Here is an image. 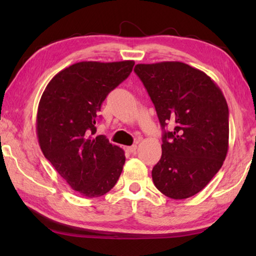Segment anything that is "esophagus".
<instances>
[{
  "instance_id": "1",
  "label": "esophagus",
  "mask_w": 256,
  "mask_h": 256,
  "mask_svg": "<svg viewBox=\"0 0 256 256\" xmlns=\"http://www.w3.org/2000/svg\"><path fill=\"white\" fill-rule=\"evenodd\" d=\"M136 148H138V146L136 144H133V146H126V151L128 154H133V152H136Z\"/></svg>"
}]
</instances>
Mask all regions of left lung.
I'll list each match as a JSON object with an SVG mask.
<instances>
[{
    "label": "left lung",
    "mask_w": 256,
    "mask_h": 256,
    "mask_svg": "<svg viewBox=\"0 0 256 256\" xmlns=\"http://www.w3.org/2000/svg\"><path fill=\"white\" fill-rule=\"evenodd\" d=\"M134 72L152 100L162 134L154 186L183 200L200 192L226 159L229 112L222 92L204 72L182 62L136 64ZM167 124L174 125L166 132Z\"/></svg>",
    "instance_id": "obj_1"
}]
</instances>
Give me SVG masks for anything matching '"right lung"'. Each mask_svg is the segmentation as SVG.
Segmentation results:
<instances>
[{"instance_id":"1","label":"right lung","mask_w":256,"mask_h":256,"mask_svg":"<svg viewBox=\"0 0 256 256\" xmlns=\"http://www.w3.org/2000/svg\"><path fill=\"white\" fill-rule=\"evenodd\" d=\"M133 66L134 60L76 63L58 72L42 94L36 120L40 149L60 177L84 196L110 192L123 170L124 151L94 133L102 102Z\"/></svg>"}]
</instances>
